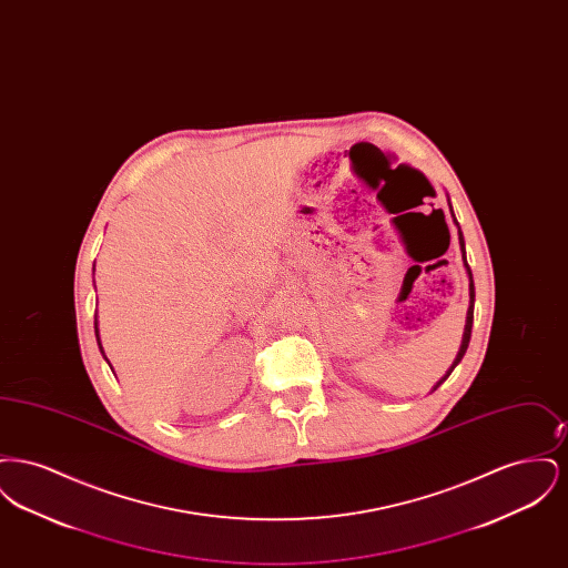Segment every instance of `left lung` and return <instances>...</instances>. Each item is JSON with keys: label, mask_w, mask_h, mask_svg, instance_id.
I'll return each mask as SVG.
<instances>
[{"label": "left lung", "mask_w": 568, "mask_h": 568, "mask_svg": "<svg viewBox=\"0 0 568 568\" xmlns=\"http://www.w3.org/2000/svg\"><path fill=\"white\" fill-rule=\"evenodd\" d=\"M449 211H452V215H454V209H452V204H449ZM454 221H456V216H454ZM456 225H458V221H456ZM458 239L459 246H462V260H464V266H466V272H468V294H470V304H468V313H466V325H464V336H462V345H459L458 355H456V359H454V364L449 366V371H447V375L440 378L436 385L433 387H440L447 377L454 373V368L458 366L459 362H462V357H464V353L468 349V343H470V332H473V317H475V283H473V272H470V266H468V262H466V248H464V236H462V230H459L458 225Z\"/></svg>", "instance_id": "left-lung-1"}]
</instances>
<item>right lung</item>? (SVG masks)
Instances as JSON below:
<instances>
[{"label": "right lung", "instance_id": "obj_1", "mask_svg": "<svg viewBox=\"0 0 568 568\" xmlns=\"http://www.w3.org/2000/svg\"><path fill=\"white\" fill-rule=\"evenodd\" d=\"M93 272H95V264H93ZM95 338H98V347H100V352H102V355H104V349H102V343H100V329H98V315H95ZM104 357H106V355H104ZM106 362H109V359H106ZM110 368H112V366H110Z\"/></svg>", "mask_w": 568, "mask_h": 568}]
</instances>
